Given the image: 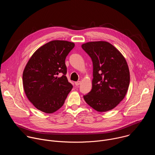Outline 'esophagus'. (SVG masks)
<instances>
[{"label":"esophagus","mask_w":155,"mask_h":155,"mask_svg":"<svg viewBox=\"0 0 155 155\" xmlns=\"http://www.w3.org/2000/svg\"><path fill=\"white\" fill-rule=\"evenodd\" d=\"M80 83H81V81H78L75 82V85H76V86H78V85L80 84Z\"/></svg>","instance_id":"obj_1"}]
</instances>
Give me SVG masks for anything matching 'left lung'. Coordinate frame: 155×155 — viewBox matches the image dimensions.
I'll return each instance as SVG.
<instances>
[{"mask_svg":"<svg viewBox=\"0 0 155 155\" xmlns=\"http://www.w3.org/2000/svg\"><path fill=\"white\" fill-rule=\"evenodd\" d=\"M93 64L92 90L83 96L85 102L99 112L112 110L124 98L130 82L127 62L111 43L90 41L81 45Z\"/></svg>","mask_w":155,"mask_h":155,"instance_id":"1","label":"left lung"}]
</instances>
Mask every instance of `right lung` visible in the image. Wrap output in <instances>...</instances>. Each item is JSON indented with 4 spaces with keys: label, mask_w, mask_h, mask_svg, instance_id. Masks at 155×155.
<instances>
[{
    "label": "right lung",
    "mask_w": 155,
    "mask_h": 155,
    "mask_svg": "<svg viewBox=\"0 0 155 155\" xmlns=\"http://www.w3.org/2000/svg\"><path fill=\"white\" fill-rule=\"evenodd\" d=\"M73 42L53 40L37 49L23 74L28 99L40 111L52 114L64 104L73 86L65 76V60L74 48Z\"/></svg>",
    "instance_id": "obj_1"
}]
</instances>
